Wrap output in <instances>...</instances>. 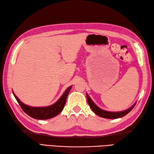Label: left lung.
Returning <instances> with one entry per match:
<instances>
[{
    "label": "left lung",
    "mask_w": 154,
    "mask_h": 154,
    "mask_svg": "<svg viewBox=\"0 0 154 154\" xmlns=\"http://www.w3.org/2000/svg\"><path fill=\"white\" fill-rule=\"evenodd\" d=\"M87 98L88 105L90 106L91 109L93 111V112L100 117L107 118V119H117V118H121L122 117H124L125 116H126L127 114L129 113L133 109V108L136 105V103H135L134 104L133 106H131L130 108L124 111H121V112H108V111H105L103 109H102L101 108H100L99 107H98L95 104L94 102L92 100L91 98L89 97V96L87 94Z\"/></svg>",
    "instance_id": "8db88e82"
}]
</instances>
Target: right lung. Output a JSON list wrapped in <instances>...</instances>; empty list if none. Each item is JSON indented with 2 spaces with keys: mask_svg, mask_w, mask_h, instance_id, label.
Listing matches in <instances>:
<instances>
[{
  "mask_svg": "<svg viewBox=\"0 0 154 154\" xmlns=\"http://www.w3.org/2000/svg\"><path fill=\"white\" fill-rule=\"evenodd\" d=\"M71 87L72 86H70L66 89L58 101L54 104L47 107H31L27 106L20 100V99L15 95L14 92H12L21 108L29 116L36 119H48L58 116L62 112L65 106L67 95H68Z\"/></svg>",
  "mask_w": 154,
  "mask_h": 154,
  "instance_id": "obj_1",
  "label": "right lung"
}]
</instances>
